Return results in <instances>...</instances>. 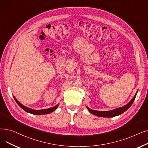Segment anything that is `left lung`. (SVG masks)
Returning a JSON list of instances; mask_svg holds the SVG:
<instances>
[{
  "mask_svg": "<svg viewBox=\"0 0 148 148\" xmlns=\"http://www.w3.org/2000/svg\"><path fill=\"white\" fill-rule=\"evenodd\" d=\"M137 94V92H136V94H135L134 97L133 98L129 103H128L127 105H125V106H123L122 107H120V108H118L116 109L113 110H110V111H97V110H94L89 108L88 107V109L90 113H91L93 114H95L96 116H99V117H104V118H113L114 117V116H118L119 114H121L122 113H123L124 112H125L127 110H128L129 107L132 105L133 103L134 102V101L136 98V95Z\"/></svg>",
  "mask_w": 148,
  "mask_h": 148,
  "instance_id": "obj_1",
  "label": "left lung"
}]
</instances>
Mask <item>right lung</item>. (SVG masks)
I'll list each match as a JSON object with an SVG mask.
<instances>
[{
	"mask_svg": "<svg viewBox=\"0 0 148 148\" xmlns=\"http://www.w3.org/2000/svg\"><path fill=\"white\" fill-rule=\"evenodd\" d=\"M14 98L15 99V101H16V103L18 104V105L21 108H23V110H24L25 111H26V112H28V113H32V114H48V113H51L53 112V111L55 110L56 108H58V105L54 106L53 107H51V108H47V109H44V110H33V109H31V108H29L28 107H25V106L22 105L15 98V97H14Z\"/></svg>",
	"mask_w": 148,
	"mask_h": 148,
	"instance_id": "1",
	"label": "right lung"
}]
</instances>
